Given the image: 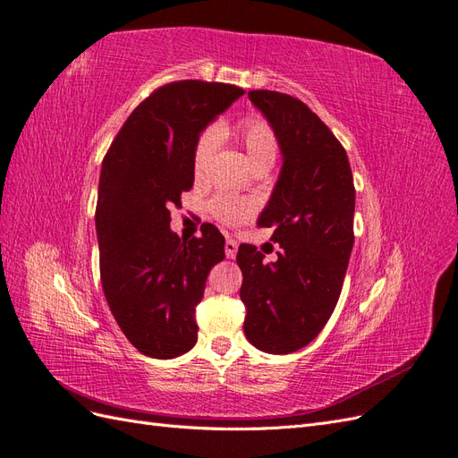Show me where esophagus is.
<instances>
[{
    "mask_svg": "<svg viewBox=\"0 0 458 458\" xmlns=\"http://www.w3.org/2000/svg\"><path fill=\"white\" fill-rule=\"evenodd\" d=\"M225 253H226L228 259H233V257H236V253H238V242L228 238L226 243H225Z\"/></svg>",
    "mask_w": 458,
    "mask_h": 458,
    "instance_id": "obj_1",
    "label": "esophagus"
}]
</instances>
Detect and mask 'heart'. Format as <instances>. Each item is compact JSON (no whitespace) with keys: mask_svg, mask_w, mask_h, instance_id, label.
<instances>
[{"mask_svg":"<svg viewBox=\"0 0 458 458\" xmlns=\"http://www.w3.org/2000/svg\"><path fill=\"white\" fill-rule=\"evenodd\" d=\"M238 139L245 148V155L250 158V164L255 168H271L276 155H278V140L273 131V127L259 117H250L240 123L238 127ZM220 131L218 127H208L197 139V145L193 150V172L197 178L205 174L210 157L215 155L218 147ZM255 210V205L250 199L230 197V195H218L210 201V213L218 220L226 222V225H240V222L248 220Z\"/></svg>","mask_w":458,"mask_h":458,"instance_id":"obj_1","label":"heart"}]
</instances>
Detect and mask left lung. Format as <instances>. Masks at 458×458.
Returning a JSON list of instances; mask_svg holds the SVG:
<instances>
[{
    "mask_svg": "<svg viewBox=\"0 0 458 458\" xmlns=\"http://www.w3.org/2000/svg\"><path fill=\"white\" fill-rule=\"evenodd\" d=\"M271 123L283 168L257 225L275 228V263L242 243L243 333L267 354L308 346L335 311L354 245L356 190L344 147L301 100L275 90H250Z\"/></svg>",
    "mask_w": 458,
    "mask_h": 458,
    "instance_id": "left-lung-1",
    "label": "left lung"
}]
</instances>
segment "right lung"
<instances>
[{
    "label": "right lung",
    "instance_id": "1",
    "mask_svg": "<svg viewBox=\"0 0 458 458\" xmlns=\"http://www.w3.org/2000/svg\"><path fill=\"white\" fill-rule=\"evenodd\" d=\"M243 89L175 81L157 89L127 117L104 157L97 238L100 278L114 319L140 354L170 360L197 343L195 306L207 276L225 259L213 226L182 242L170 207L193 187V150L203 129Z\"/></svg>",
    "mask_w": 458,
    "mask_h": 458
}]
</instances>
